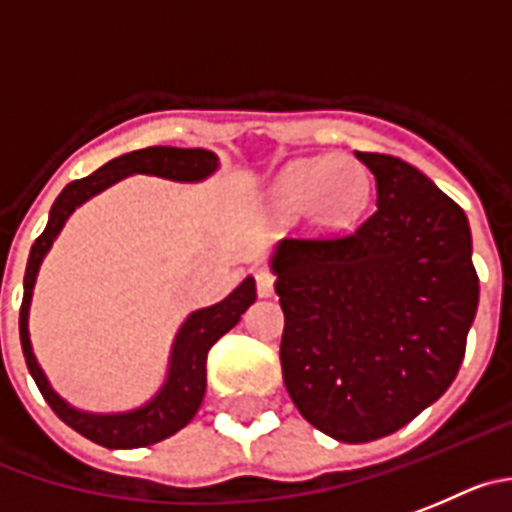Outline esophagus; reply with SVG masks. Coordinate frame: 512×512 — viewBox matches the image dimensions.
<instances>
[{
  "label": "esophagus",
  "instance_id": "1",
  "mask_svg": "<svg viewBox=\"0 0 512 512\" xmlns=\"http://www.w3.org/2000/svg\"><path fill=\"white\" fill-rule=\"evenodd\" d=\"M255 283H257V295H260V298H270V295L275 293V275H272L270 267H257Z\"/></svg>",
  "mask_w": 512,
  "mask_h": 512
}]
</instances>
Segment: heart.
<instances>
[{
  "label": "heart",
  "instance_id": "1",
  "mask_svg": "<svg viewBox=\"0 0 512 512\" xmlns=\"http://www.w3.org/2000/svg\"><path fill=\"white\" fill-rule=\"evenodd\" d=\"M371 174L348 154L318 156L285 169L272 186V204L285 217H305L323 229L346 227L364 214Z\"/></svg>",
  "mask_w": 512,
  "mask_h": 512
}]
</instances>
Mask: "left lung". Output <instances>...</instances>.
I'll list each match as a JSON object with an SVG mask.
<instances>
[{
  "label": "left lung",
  "instance_id": "left-lung-1",
  "mask_svg": "<svg viewBox=\"0 0 512 512\" xmlns=\"http://www.w3.org/2000/svg\"><path fill=\"white\" fill-rule=\"evenodd\" d=\"M356 159L376 179L374 214L341 237H288L270 260L285 389L315 429L351 444L396 432L450 389L480 298L460 204L407 161Z\"/></svg>",
  "mask_w": 512,
  "mask_h": 512
}]
</instances>
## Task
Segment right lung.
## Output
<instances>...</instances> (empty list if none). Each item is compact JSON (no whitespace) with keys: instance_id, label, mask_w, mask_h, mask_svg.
<instances>
[{"instance_id":"1","label":"right lung","mask_w":512,"mask_h":512,"mask_svg":"<svg viewBox=\"0 0 512 512\" xmlns=\"http://www.w3.org/2000/svg\"><path fill=\"white\" fill-rule=\"evenodd\" d=\"M217 166V156L212 151H204V148L148 146L141 148V151L118 156V159L108 161V164L100 166L98 171H93L85 179L70 181L60 191V197L55 199V204L50 209L45 232L37 237L30 250V260H27L25 270V295H22V308H19V341H22L27 369H30L37 389L45 396L52 412L68 424V427H73L75 432L88 437L90 442L103 444L108 450H133V447L156 444L161 439L171 437L174 432H179L181 427H186L194 419V414L202 407L204 389H207L209 348L229 328L237 326L242 313L255 303V280L245 278L227 298L209 305V308L194 310L186 318L184 326L176 333L174 348H171L169 376H166L159 394L148 401V404L123 414H88L70 407L68 401L55 394V389H52L50 381L42 374L40 364H37L35 353H32L27 318H30L32 288H35L42 257L47 255L55 237L60 234L62 224L68 222L75 207L88 202L90 197L100 194V191L108 189L116 181L126 179L131 174L164 176V179L171 181H202L209 174H214Z\"/></svg>"}]
</instances>
